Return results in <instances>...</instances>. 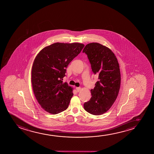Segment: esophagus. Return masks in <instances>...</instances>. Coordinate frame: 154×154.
<instances>
[{
  "instance_id": "1",
  "label": "esophagus",
  "mask_w": 154,
  "mask_h": 154,
  "mask_svg": "<svg viewBox=\"0 0 154 154\" xmlns=\"http://www.w3.org/2000/svg\"><path fill=\"white\" fill-rule=\"evenodd\" d=\"M76 91H77V92H79V91H80V89H81V88L80 87H76Z\"/></svg>"
}]
</instances>
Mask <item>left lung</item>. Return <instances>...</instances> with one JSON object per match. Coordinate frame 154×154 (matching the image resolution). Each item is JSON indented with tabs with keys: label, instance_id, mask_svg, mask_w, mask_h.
<instances>
[{
	"label": "left lung",
	"instance_id": "1",
	"mask_svg": "<svg viewBox=\"0 0 154 154\" xmlns=\"http://www.w3.org/2000/svg\"><path fill=\"white\" fill-rule=\"evenodd\" d=\"M82 53L87 55L93 73L98 76L91 90L92 96L84 107L92 115H101L109 109L118 96L121 81L119 63L112 51L99 43L87 45Z\"/></svg>",
	"mask_w": 154,
	"mask_h": 154
}]
</instances>
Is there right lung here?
<instances>
[{
	"mask_svg": "<svg viewBox=\"0 0 154 154\" xmlns=\"http://www.w3.org/2000/svg\"><path fill=\"white\" fill-rule=\"evenodd\" d=\"M84 46L80 43L56 42L42 49L35 58L32 88L38 103L48 112L58 114L68 107L73 93L63 78L68 65Z\"/></svg>",
	"mask_w": 154,
	"mask_h": 154,
	"instance_id": "1",
	"label": "right lung"
}]
</instances>
